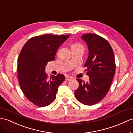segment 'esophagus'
Instances as JSON below:
<instances>
[{
  "label": "esophagus",
  "mask_w": 133,
  "mask_h": 133,
  "mask_svg": "<svg viewBox=\"0 0 133 133\" xmlns=\"http://www.w3.org/2000/svg\"><path fill=\"white\" fill-rule=\"evenodd\" d=\"M73 79V78L72 77H71V76H66V77H65L66 81H70L72 80Z\"/></svg>",
  "instance_id": "obj_1"
}]
</instances>
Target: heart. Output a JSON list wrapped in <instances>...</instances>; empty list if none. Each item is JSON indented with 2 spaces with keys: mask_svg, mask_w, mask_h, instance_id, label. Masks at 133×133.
I'll return each mask as SVG.
<instances>
[{
  "mask_svg": "<svg viewBox=\"0 0 133 133\" xmlns=\"http://www.w3.org/2000/svg\"><path fill=\"white\" fill-rule=\"evenodd\" d=\"M71 48H83V46L81 44L78 43H73L72 46H71Z\"/></svg>",
  "mask_w": 133,
  "mask_h": 133,
  "instance_id": "b5f03b06",
  "label": "heart"
}]
</instances>
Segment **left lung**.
I'll return each mask as SVG.
<instances>
[{
  "label": "left lung",
  "instance_id": "obj_1",
  "mask_svg": "<svg viewBox=\"0 0 133 133\" xmlns=\"http://www.w3.org/2000/svg\"><path fill=\"white\" fill-rule=\"evenodd\" d=\"M81 38L89 50L84 66L90 78L87 82L76 79L79 87L74 94L82 104L92 105L102 100L109 91L115 73V55L108 42L99 35L89 33Z\"/></svg>",
  "mask_w": 133,
  "mask_h": 133
}]
</instances>
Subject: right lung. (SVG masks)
<instances>
[{"label": "right lung", "mask_w": 133, "mask_h": 133, "mask_svg": "<svg viewBox=\"0 0 133 133\" xmlns=\"http://www.w3.org/2000/svg\"><path fill=\"white\" fill-rule=\"evenodd\" d=\"M69 37L42 35L30 38L22 47L17 63L19 84L25 96L35 105L47 106L55 100L65 76L58 74L48 78L45 66L55 60L58 48Z\"/></svg>", "instance_id": "obj_1"}]
</instances>
